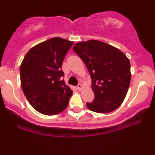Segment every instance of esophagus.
Masks as SVG:
<instances>
[{"instance_id":"1","label":"esophagus","mask_w":155,"mask_h":155,"mask_svg":"<svg viewBox=\"0 0 155 155\" xmlns=\"http://www.w3.org/2000/svg\"><path fill=\"white\" fill-rule=\"evenodd\" d=\"M82 85H81V84H78V86L77 87H76V88H77V89L79 91H81V89H82Z\"/></svg>"}]
</instances>
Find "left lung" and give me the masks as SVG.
<instances>
[{
  "instance_id": "1",
  "label": "left lung",
  "mask_w": 155,
  "mask_h": 155,
  "mask_svg": "<svg viewBox=\"0 0 155 155\" xmlns=\"http://www.w3.org/2000/svg\"><path fill=\"white\" fill-rule=\"evenodd\" d=\"M73 50L85 63L92 79L94 100L86 105L90 110L107 113L124 102L131 81V65L118 48L98 40L76 43Z\"/></svg>"
}]
</instances>
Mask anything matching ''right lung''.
<instances>
[{
    "label": "right lung",
    "instance_id": "1",
    "mask_svg": "<svg viewBox=\"0 0 155 155\" xmlns=\"http://www.w3.org/2000/svg\"><path fill=\"white\" fill-rule=\"evenodd\" d=\"M74 42L54 37L31 48L20 66L24 95L42 114L57 115L66 109L73 91L64 82L63 60Z\"/></svg>",
    "mask_w": 155,
    "mask_h": 155
}]
</instances>
